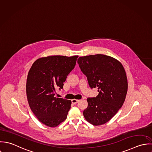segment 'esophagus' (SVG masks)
Wrapping results in <instances>:
<instances>
[{"label":"esophagus","mask_w":152,"mask_h":152,"mask_svg":"<svg viewBox=\"0 0 152 152\" xmlns=\"http://www.w3.org/2000/svg\"><path fill=\"white\" fill-rule=\"evenodd\" d=\"M79 102V100H76V99H72V103L73 104H76L77 103Z\"/></svg>","instance_id":"esophagus-1"}]
</instances>
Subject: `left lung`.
<instances>
[{
	"label": "left lung",
	"instance_id": "left-lung-1",
	"mask_svg": "<svg viewBox=\"0 0 152 152\" xmlns=\"http://www.w3.org/2000/svg\"><path fill=\"white\" fill-rule=\"evenodd\" d=\"M89 87L97 88L96 97H88L83 111L85 119L94 126L110 121L121 109L127 91V80L122 64L112 57L97 54L80 57L77 60Z\"/></svg>",
	"mask_w": 152,
	"mask_h": 152
}]
</instances>
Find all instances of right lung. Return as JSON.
Listing matches in <instances>:
<instances>
[{"instance_id": "obj_1", "label": "right lung", "mask_w": 152, "mask_h": 152, "mask_svg": "<svg viewBox=\"0 0 152 152\" xmlns=\"http://www.w3.org/2000/svg\"><path fill=\"white\" fill-rule=\"evenodd\" d=\"M78 56H50L35 61L28 73L26 94L31 111L44 124L54 127L64 121L71 101L55 96L75 68Z\"/></svg>"}]
</instances>
